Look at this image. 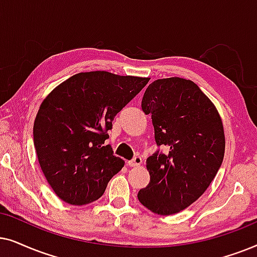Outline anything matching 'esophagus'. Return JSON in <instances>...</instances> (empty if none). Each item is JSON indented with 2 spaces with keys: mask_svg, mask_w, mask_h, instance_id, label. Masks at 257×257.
<instances>
[{
  "mask_svg": "<svg viewBox=\"0 0 257 257\" xmlns=\"http://www.w3.org/2000/svg\"><path fill=\"white\" fill-rule=\"evenodd\" d=\"M141 163H142V159H141V156H139V155H136L133 160L128 161V166L129 167H138Z\"/></svg>",
  "mask_w": 257,
  "mask_h": 257,
  "instance_id": "obj_1",
  "label": "esophagus"
}]
</instances>
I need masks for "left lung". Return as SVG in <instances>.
<instances>
[{"instance_id":"obj_1","label":"left lung","mask_w":257,"mask_h":257,"mask_svg":"<svg viewBox=\"0 0 257 257\" xmlns=\"http://www.w3.org/2000/svg\"><path fill=\"white\" fill-rule=\"evenodd\" d=\"M141 107L152 115L156 145L169 152L147 159L150 182L138 198L155 214L180 213L207 190L223 161L220 114L197 84L181 77L150 83Z\"/></svg>"}]
</instances>
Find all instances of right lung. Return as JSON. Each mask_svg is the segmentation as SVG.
I'll return each mask as SVG.
<instances>
[{"label": "right lung", "instance_id": "right-lung-1", "mask_svg": "<svg viewBox=\"0 0 257 257\" xmlns=\"http://www.w3.org/2000/svg\"><path fill=\"white\" fill-rule=\"evenodd\" d=\"M148 81L108 71L78 73L44 98L34 122V146L48 183L64 202L96 201L124 166L104 141L116 114Z\"/></svg>", "mask_w": 257, "mask_h": 257}]
</instances>
